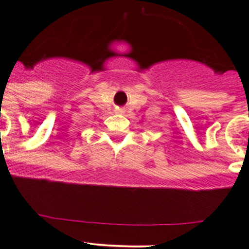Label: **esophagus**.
<instances>
[{"mask_svg": "<svg viewBox=\"0 0 249 249\" xmlns=\"http://www.w3.org/2000/svg\"><path fill=\"white\" fill-rule=\"evenodd\" d=\"M123 112V109H119V113H122Z\"/></svg>", "mask_w": 249, "mask_h": 249, "instance_id": "esophagus-1", "label": "esophagus"}]
</instances>
